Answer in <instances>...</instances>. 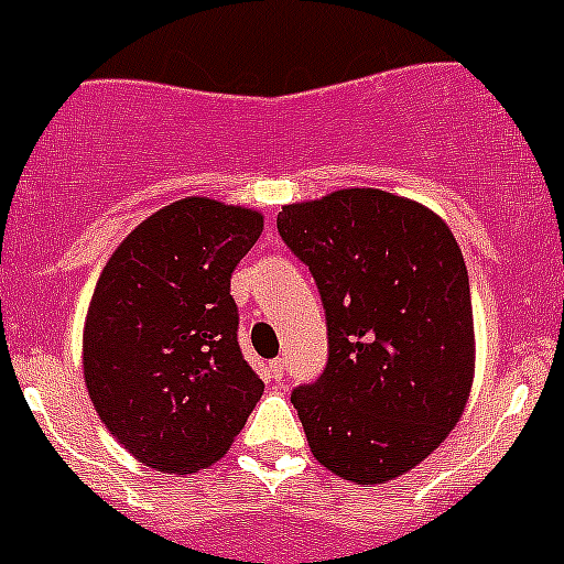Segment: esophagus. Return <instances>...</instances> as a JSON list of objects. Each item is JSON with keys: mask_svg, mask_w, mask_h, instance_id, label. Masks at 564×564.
<instances>
[{"mask_svg": "<svg viewBox=\"0 0 564 564\" xmlns=\"http://www.w3.org/2000/svg\"><path fill=\"white\" fill-rule=\"evenodd\" d=\"M267 371H270L272 380L281 382L283 375H286V364H283V358H275V360H270V366H267Z\"/></svg>", "mask_w": 564, "mask_h": 564, "instance_id": "1", "label": "esophagus"}]
</instances>
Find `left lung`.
Here are the masks:
<instances>
[{"label": "left lung", "instance_id": "1", "mask_svg": "<svg viewBox=\"0 0 564 564\" xmlns=\"http://www.w3.org/2000/svg\"><path fill=\"white\" fill-rule=\"evenodd\" d=\"M278 234L327 322L325 369L292 391L311 452L349 482H388L444 444L471 391L460 248L441 217L382 189L283 206Z\"/></svg>", "mask_w": 564, "mask_h": 564}]
</instances>
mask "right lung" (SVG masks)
Returning a JSON list of instances; mask_svg holds the SVG:
<instances>
[{
	"instance_id": "right-lung-1",
	"label": "right lung",
	"mask_w": 564,
	"mask_h": 564,
	"mask_svg": "<svg viewBox=\"0 0 564 564\" xmlns=\"http://www.w3.org/2000/svg\"><path fill=\"white\" fill-rule=\"evenodd\" d=\"M259 212L184 198L120 242L93 292L85 382L104 427L140 463L193 474L228 452L264 382L239 349L231 272Z\"/></svg>"
}]
</instances>
